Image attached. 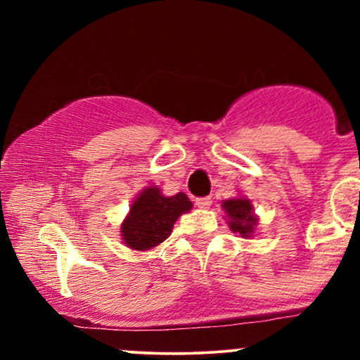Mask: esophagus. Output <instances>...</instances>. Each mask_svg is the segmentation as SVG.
<instances>
[{
  "label": "esophagus",
  "mask_w": 360,
  "mask_h": 360,
  "mask_svg": "<svg viewBox=\"0 0 360 360\" xmlns=\"http://www.w3.org/2000/svg\"><path fill=\"white\" fill-rule=\"evenodd\" d=\"M212 198L210 196H203V198H196V205L200 206V208H210L212 206Z\"/></svg>",
  "instance_id": "esophagus-1"
}]
</instances>
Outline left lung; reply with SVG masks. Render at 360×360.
Masks as SVG:
<instances>
[{"label":"left lung","instance_id":"1","mask_svg":"<svg viewBox=\"0 0 360 360\" xmlns=\"http://www.w3.org/2000/svg\"><path fill=\"white\" fill-rule=\"evenodd\" d=\"M221 208L225 210L226 220L232 232L240 233L242 237H250L257 225V217L254 214V206L247 198H233L223 201Z\"/></svg>","mask_w":360,"mask_h":360}]
</instances>
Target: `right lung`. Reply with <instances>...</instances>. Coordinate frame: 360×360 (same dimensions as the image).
<instances>
[{
	"label": "right lung",
	"instance_id": "obj_1",
	"mask_svg": "<svg viewBox=\"0 0 360 360\" xmlns=\"http://www.w3.org/2000/svg\"><path fill=\"white\" fill-rule=\"evenodd\" d=\"M191 208L184 193L164 196L159 188L148 186L135 198L122 223V240L134 250L154 249L171 235L177 218Z\"/></svg>",
	"mask_w": 360,
	"mask_h": 360
}]
</instances>
